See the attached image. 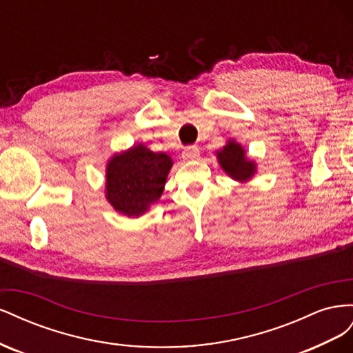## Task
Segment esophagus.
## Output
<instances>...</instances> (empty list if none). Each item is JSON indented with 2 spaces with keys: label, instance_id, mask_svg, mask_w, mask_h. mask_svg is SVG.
<instances>
[{
  "label": "esophagus",
  "instance_id": "34e87169",
  "mask_svg": "<svg viewBox=\"0 0 353 353\" xmlns=\"http://www.w3.org/2000/svg\"><path fill=\"white\" fill-rule=\"evenodd\" d=\"M200 156V152H199V147L197 145H187L184 150H183V157L185 160H194Z\"/></svg>",
  "mask_w": 353,
  "mask_h": 353
}]
</instances>
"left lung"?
<instances>
[{"instance_id":"left-lung-1","label":"left lung","mask_w":353,"mask_h":353,"mask_svg":"<svg viewBox=\"0 0 353 353\" xmlns=\"http://www.w3.org/2000/svg\"><path fill=\"white\" fill-rule=\"evenodd\" d=\"M218 160L225 172L234 179H249L254 174V163L244 157V150L240 144L230 141L218 152Z\"/></svg>"}]
</instances>
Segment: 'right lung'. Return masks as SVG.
I'll return each instance as SVG.
<instances>
[{
	"mask_svg": "<svg viewBox=\"0 0 353 353\" xmlns=\"http://www.w3.org/2000/svg\"><path fill=\"white\" fill-rule=\"evenodd\" d=\"M170 166L172 160L168 154L153 153L144 145L114 156L105 175L110 205L123 215H141L162 196Z\"/></svg>",
	"mask_w": 353,
	"mask_h": 353,
	"instance_id": "1",
	"label": "right lung"
}]
</instances>
